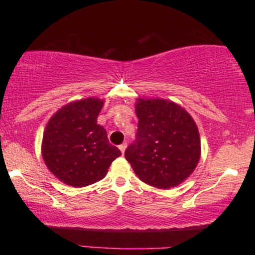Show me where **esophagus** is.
I'll list each match as a JSON object with an SVG mask.
<instances>
[{
    "label": "esophagus",
    "instance_id": "obj_1",
    "mask_svg": "<svg viewBox=\"0 0 255 255\" xmlns=\"http://www.w3.org/2000/svg\"><path fill=\"white\" fill-rule=\"evenodd\" d=\"M127 147H128V144H127V142H124V144L120 145V149H121V152L123 153V154H124V152H125V149H127Z\"/></svg>",
    "mask_w": 255,
    "mask_h": 255
}]
</instances>
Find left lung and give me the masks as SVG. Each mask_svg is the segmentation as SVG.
<instances>
[{
	"mask_svg": "<svg viewBox=\"0 0 255 255\" xmlns=\"http://www.w3.org/2000/svg\"><path fill=\"white\" fill-rule=\"evenodd\" d=\"M138 130L125 158L149 186L169 189L188 179L201 158L197 125L173 101L140 96L135 102Z\"/></svg>",
	"mask_w": 255,
	"mask_h": 255,
	"instance_id": "8db88e82",
	"label": "left lung"
}]
</instances>
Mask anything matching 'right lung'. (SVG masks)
<instances>
[{"instance_id":"1","label":"right lung","mask_w":255,"mask_h":255,"mask_svg":"<svg viewBox=\"0 0 255 255\" xmlns=\"http://www.w3.org/2000/svg\"><path fill=\"white\" fill-rule=\"evenodd\" d=\"M104 101L78 100L60 108L44 130L41 155L45 165L62 183L87 187L107 175L111 162L122 155L108 140L97 116Z\"/></svg>"}]
</instances>
